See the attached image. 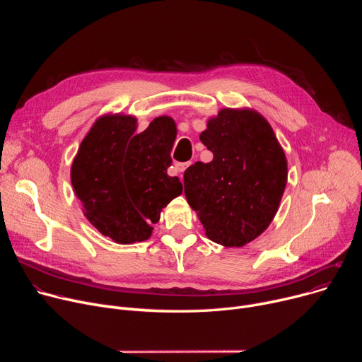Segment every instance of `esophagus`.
<instances>
[{"mask_svg":"<svg viewBox=\"0 0 362 362\" xmlns=\"http://www.w3.org/2000/svg\"><path fill=\"white\" fill-rule=\"evenodd\" d=\"M191 165V163H176L175 164V170L177 171V173H183V171ZM180 179H182V176H180Z\"/></svg>","mask_w":362,"mask_h":362,"instance_id":"34e87169","label":"esophagus"}]
</instances>
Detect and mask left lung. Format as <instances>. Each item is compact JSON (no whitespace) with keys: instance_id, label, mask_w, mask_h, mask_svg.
I'll return each instance as SVG.
<instances>
[{"instance_id":"obj_1","label":"left lung","mask_w":362,"mask_h":362,"mask_svg":"<svg viewBox=\"0 0 362 362\" xmlns=\"http://www.w3.org/2000/svg\"><path fill=\"white\" fill-rule=\"evenodd\" d=\"M199 139L214 158L186 168L187 204L208 239L240 248L267 229L279 210L286 156L270 123L252 108H221Z\"/></svg>"}]
</instances>
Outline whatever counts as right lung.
<instances>
[{
  "mask_svg": "<svg viewBox=\"0 0 362 362\" xmlns=\"http://www.w3.org/2000/svg\"><path fill=\"white\" fill-rule=\"evenodd\" d=\"M130 114H104L83 138L73 158L70 177L88 221L116 243L149 239L163 208L182 195L177 177H170V152L176 124L161 116L138 133Z\"/></svg>",
  "mask_w": 362,
  "mask_h": 362,
  "instance_id": "add662e5",
  "label": "right lung"
}]
</instances>
